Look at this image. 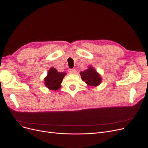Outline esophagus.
Here are the masks:
<instances>
[{
    "label": "esophagus",
    "instance_id": "esophagus-1",
    "mask_svg": "<svg viewBox=\"0 0 148 148\" xmlns=\"http://www.w3.org/2000/svg\"><path fill=\"white\" fill-rule=\"evenodd\" d=\"M69 72L70 74H75V72H76V70L75 69H71L69 70Z\"/></svg>",
    "mask_w": 148,
    "mask_h": 148
}]
</instances>
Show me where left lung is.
Instances as JSON below:
<instances>
[{
  "label": "left lung",
  "instance_id": "obj_1",
  "mask_svg": "<svg viewBox=\"0 0 148 148\" xmlns=\"http://www.w3.org/2000/svg\"><path fill=\"white\" fill-rule=\"evenodd\" d=\"M80 75L83 81L90 86H97L102 82L101 75L91 66H89L88 69L81 71Z\"/></svg>",
  "mask_w": 148,
  "mask_h": 148
}]
</instances>
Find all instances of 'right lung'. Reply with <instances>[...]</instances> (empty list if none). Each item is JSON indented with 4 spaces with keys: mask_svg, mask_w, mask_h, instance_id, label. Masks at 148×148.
Listing matches in <instances>:
<instances>
[{
    "mask_svg": "<svg viewBox=\"0 0 148 148\" xmlns=\"http://www.w3.org/2000/svg\"><path fill=\"white\" fill-rule=\"evenodd\" d=\"M66 74L64 72H58L55 68L52 67L49 69L47 76L44 78V84L48 89L56 91L61 87L60 84Z\"/></svg>",
    "mask_w": 148,
    "mask_h": 148,
    "instance_id": "right-lung-1",
    "label": "right lung"
}]
</instances>
